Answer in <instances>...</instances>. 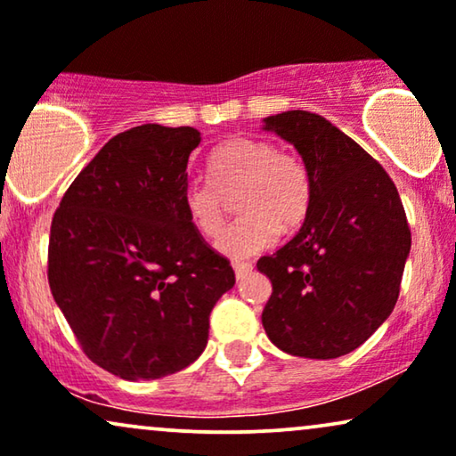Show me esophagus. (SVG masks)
Instances as JSON below:
<instances>
[{
	"label": "esophagus",
	"mask_w": 456,
	"mask_h": 456,
	"mask_svg": "<svg viewBox=\"0 0 456 456\" xmlns=\"http://www.w3.org/2000/svg\"><path fill=\"white\" fill-rule=\"evenodd\" d=\"M233 271H235V278H238V280L246 278V275L250 273V271H252V263L235 261V263H233Z\"/></svg>",
	"instance_id": "1"
}]
</instances>
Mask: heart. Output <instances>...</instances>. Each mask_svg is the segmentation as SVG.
<instances>
[{
  "mask_svg": "<svg viewBox=\"0 0 456 456\" xmlns=\"http://www.w3.org/2000/svg\"><path fill=\"white\" fill-rule=\"evenodd\" d=\"M210 181L193 178L183 189V210L195 232L215 240L223 232L229 200L238 193L241 216L229 224L218 248L229 256H250L292 232L309 215L314 181L297 153L271 141L238 136L210 155Z\"/></svg>",
  "mask_w": 456,
  "mask_h": 456,
  "instance_id": "heart-1",
  "label": "heart"
}]
</instances>
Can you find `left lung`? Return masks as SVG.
<instances>
[{"label":"left lung","instance_id":"1","mask_svg":"<svg viewBox=\"0 0 456 456\" xmlns=\"http://www.w3.org/2000/svg\"><path fill=\"white\" fill-rule=\"evenodd\" d=\"M265 124L297 147L314 181L303 227L256 263L273 288L265 332L290 355L341 357L395 307L411 252L404 206L383 166L322 115L286 111Z\"/></svg>","mask_w":456,"mask_h":456}]
</instances>
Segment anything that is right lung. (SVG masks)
Returning <instances> with one entry per match:
<instances>
[{
    "label": "right lung",
    "instance_id": "right-lung-1",
    "mask_svg": "<svg viewBox=\"0 0 456 456\" xmlns=\"http://www.w3.org/2000/svg\"><path fill=\"white\" fill-rule=\"evenodd\" d=\"M189 126L142 124L113 136L54 212L52 297L79 347L126 381L175 374L208 343L210 311L235 273L187 221Z\"/></svg>",
    "mask_w": 456,
    "mask_h": 456
}]
</instances>
